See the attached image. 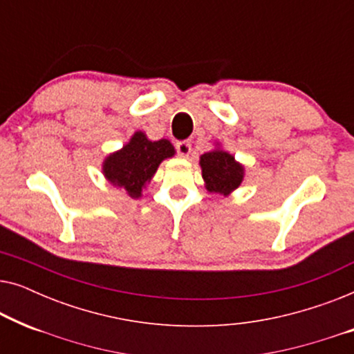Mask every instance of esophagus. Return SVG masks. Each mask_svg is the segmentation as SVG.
<instances>
[{
	"mask_svg": "<svg viewBox=\"0 0 354 354\" xmlns=\"http://www.w3.org/2000/svg\"><path fill=\"white\" fill-rule=\"evenodd\" d=\"M176 149H177L178 156L187 158L188 154L192 153V143L190 142H185V140H183V142H177L176 143Z\"/></svg>",
	"mask_w": 354,
	"mask_h": 354,
	"instance_id": "obj_1",
	"label": "esophagus"
}]
</instances>
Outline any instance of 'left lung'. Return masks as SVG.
Here are the masks:
<instances>
[{
  "instance_id": "8db88e82",
  "label": "left lung",
  "mask_w": 354,
  "mask_h": 354,
  "mask_svg": "<svg viewBox=\"0 0 354 354\" xmlns=\"http://www.w3.org/2000/svg\"><path fill=\"white\" fill-rule=\"evenodd\" d=\"M200 164L206 188L211 193L229 195L243 180V166L236 162L232 154L222 149L205 153L200 158Z\"/></svg>"
}]
</instances>
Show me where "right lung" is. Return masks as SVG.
I'll return each instance as SVG.
<instances>
[{
    "label": "right lung",
    "instance_id": "obj_1",
    "mask_svg": "<svg viewBox=\"0 0 354 354\" xmlns=\"http://www.w3.org/2000/svg\"><path fill=\"white\" fill-rule=\"evenodd\" d=\"M174 153L176 149L169 140L151 142L143 132H137L120 151L106 158L103 172L113 185L125 188L129 196L140 198L145 183L151 180L161 161Z\"/></svg>",
    "mask_w": 354,
    "mask_h": 354
}]
</instances>
